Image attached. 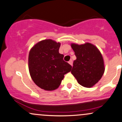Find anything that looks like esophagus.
Wrapping results in <instances>:
<instances>
[{
	"label": "esophagus",
	"mask_w": 122,
	"mask_h": 122,
	"mask_svg": "<svg viewBox=\"0 0 122 122\" xmlns=\"http://www.w3.org/2000/svg\"><path fill=\"white\" fill-rule=\"evenodd\" d=\"M69 64L72 66H73V61H72V60H70V61H69Z\"/></svg>",
	"instance_id": "obj_1"
}]
</instances>
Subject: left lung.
<instances>
[{
    "instance_id": "8db88e82",
    "label": "left lung",
    "mask_w": 122,
    "mask_h": 122,
    "mask_svg": "<svg viewBox=\"0 0 122 122\" xmlns=\"http://www.w3.org/2000/svg\"><path fill=\"white\" fill-rule=\"evenodd\" d=\"M76 60L73 62L71 73L79 84L91 88L101 79L104 72L103 57L99 49L93 45L72 43Z\"/></svg>"
}]
</instances>
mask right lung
<instances>
[{
    "label": "right lung",
    "instance_id": "1",
    "mask_svg": "<svg viewBox=\"0 0 122 122\" xmlns=\"http://www.w3.org/2000/svg\"><path fill=\"white\" fill-rule=\"evenodd\" d=\"M60 45L51 40H43L35 45L29 53L31 77L44 90L58 88L64 75L72 69V66L63 60L64 55L59 53Z\"/></svg>",
    "mask_w": 122,
    "mask_h": 122
}]
</instances>
